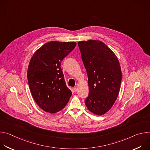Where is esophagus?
Returning a JSON list of instances; mask_svg holds the SVG:
<instances>
[{
  "mask_svg": "<svg viewBox=\"0 0 150 150\" xmlns=\"http://www.w3.org/2000/svg\"><path fill=\"white\" fill-rule=\"evenodd\" d=\"M74 90V91L75 93H76V92L77 91V88H76V87H74V90Z\"/></svg>",
  "mask_w": 150,
  "mask_h": 150,
  "instance_id": "34e87169",
  "label": "esophagus"
}]
</instances>
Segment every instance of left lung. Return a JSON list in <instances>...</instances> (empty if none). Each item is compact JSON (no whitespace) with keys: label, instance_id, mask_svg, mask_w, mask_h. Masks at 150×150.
<instances>
[{"label":"left lung","instance_id":"8db88e82","mask_svg":"<svg viewBox=\"0 0 150 150\" xmlns=\"http://www.w3.org/2000/svg\"><path fill=\"white\" fill-rule=\"evenodd\" d=\"M78 45L88 75L89 94L85 104L93 114L103 115L112 108L120 91L122 71L119 60L101 41H81Z\"/></svg>","mask_w":150,"mask_h":150}]
</instances>
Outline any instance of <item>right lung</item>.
Instances as JSON below:
<instances>
[{
    "label": "right lung",
    "mask_w": 150,
    "mask_h": 150,
    "mask_svg": "<svg viewBox=\"0 0 150 150\" xmlns=\"http://www.w3.org/2000/svg\"><path fill=\"white\" fill-rule=\"evenodd\" d=\"M76 45L75 42L49 41L37 50L30 60L27 71L30 90L36 103L46 112L60 111L72 96L60 63Z\"/></svg>",
    "instance_id": "right-lung-1"
}]
</instances>
